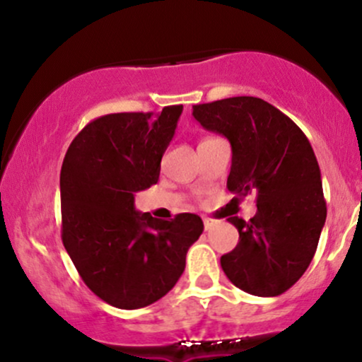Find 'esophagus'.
I'll use <instances>...</instances> for the list:
<instances>
[{
    "mask_svg": "<svg viewBox=\"0 0 362 362\" xmlns=\"http://www.w3.org/2000/svg\"><path fill=\"white\" fill-rule=\"evenodd\" d=\"M202 221H204V228H206V230H211V228H213L214 224H216L214 219H211V218H202Z\"/></svg>",
    "mask_w": 362,
    "mask_h": 362,
    "instance_id": "1",
    "label": "esophagus"
}]
</instances>
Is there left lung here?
Masks as SVG:
<instances>
[{
	"instance_id": "8db88e82",
	"label": "left lung",
	"mask_w": 362,
	"mask_h": 362,
	"mask_svg": "<svg viewBox=\"0 0 362 362\" xmlns=\"http://www.w3.org/2000/svg\"><path fill=\"white\" fill-rule=\"evenodd\" d=\"M194 119L231 144L228 190L255 192L250 221L233 216L240 242L221 257L236 288L279 296L308 269L325 224L327 204L317 156L303 131L269 102L233 97L192 107ZM235 197V199H236Z\"/></svg>"
}]
</instances>
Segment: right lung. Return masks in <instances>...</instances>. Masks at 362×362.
<instances>
[{"instance_id":"obj_1","label":"right lung","mask_w":362,"mask_h":362,"mask_svg":"<svg viewBox=\"0 0 362 362\" xmlns=\"http://www.w3.org/2000/svg\"><path fill=\"white\" fill-rule=\"evenodd\" d=\"M182 109L102 115L83 127L62 161V243L83 282L115 308L163 298L204 230L197 214L163 221L134 207V194L158 182Z\"/></svg>"}]
</instances>
